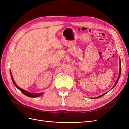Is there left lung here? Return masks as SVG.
I'll list each match as a JSON object with an SVG mask.
<instances>
[{"label":"left lung","instance_id":"left-lung-1","mask_svg":"<svg viewBox=\"0 0 129 129\" xmlns=\"http://www.w3.org/2000/svg\"><path fill=\"white\" fill-rule=\"evenodd\" d=\"M121 64H120V73H119V77H118V78H117V81H116V82L115 83V85H114V87H114V86L116 85L117 84V82H118V81H119V78H120V74H121ZM106 94V93H105ZM105 94H103V95H100V96H98V97H97L96 98H101V96H103V95H105Z\"/></svg>","mask_w":129,"mask_h":129}]
</instances>
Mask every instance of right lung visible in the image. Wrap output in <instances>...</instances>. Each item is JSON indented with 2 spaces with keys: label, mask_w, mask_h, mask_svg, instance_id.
Returning a JSON list of instances; mask_svg holds the SVG:
<instances>
[{
  "label": "right lung",
  "mask_w": 129,
  "mask_h": 129,
  "mask_svg": "<svg viewBox=\"0 0 129 129\" xmlns=\"http://www.w3.org/2000/svg\"><path fill=\"white\" fill-rule=\"evenodd\" d=\"M11 73V72H10ZM11 78H12V81H13V83H14V85L17 87V88L20 90V91L21 92H23V94H24V95H26L27 96H29V97H31V98H37V97H38V96H40V95H42L43 93V92H40V93H31V92H28V91H26V90H23V89H21L20 87H19L17 85H16V84H15V81H14V79H13V76H12V74H11Z\"/></svg>",
  "instance_id": "1"
}]
</instances>
